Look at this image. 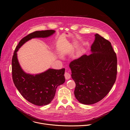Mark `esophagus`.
<instances>
[{"label": "esophagus", "instance_id": "obj_1", "mask_svg": "<svg viewBox=\"0 0 130 130\" xmlns=\"http://www.w3.org/2000/svg\"><path fill=\"white\" fill-rule=\"evenodd\" d=\"M64 76H65V79H66V80L69 79L70 78V77H71V76H70V74H69V73L67 72H66L65 73Z\"/></svg>", "mask_w": 130, "mask_h": 130}]
</instances>
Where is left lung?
I'll use <instances>...</instances> for the list:
<instances>
[{
    "label": "left lung",
    "instance_id": "left-lung-1",
    "mask_svg": "<svg viewBox=\"0 0 130 130\" xmlns=\"http://www.w3.org/2000/svg\"><path fill=\"white\" fill-rule=\"evenodd\" d=\"M90 47L91 53L83 54L69 65L76 85L75 97L86 105L96 103L105 97L117 75L116 54L111 43L97 33Z\"/></svg>",
    "mask_w": 130,
    "mask_h": 130
}]
</instances>
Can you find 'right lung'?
Returning <instances> with one entry per match:
<instances>
[{"instance_id": "right-lung-1", "label": "right lung", "mask_w": 130, "mask_h": 130, "mask_svg": "<svg viewBox=\"0 0 130 130\" xmlns=\"http://www.w3.org/2000/svg\"><path fill=\"white\" fill-rule=\"evenodd\" d=\"M55 30L37 31L22 39L17 46L12 60V78L15 86L22 96L29 102L38 106L49 104L54 98L57 87L65 81V68L47 70L37 74L26 72L17 58V51L28 41L34 38H47Z\"/></svg>"}]
</instances>
